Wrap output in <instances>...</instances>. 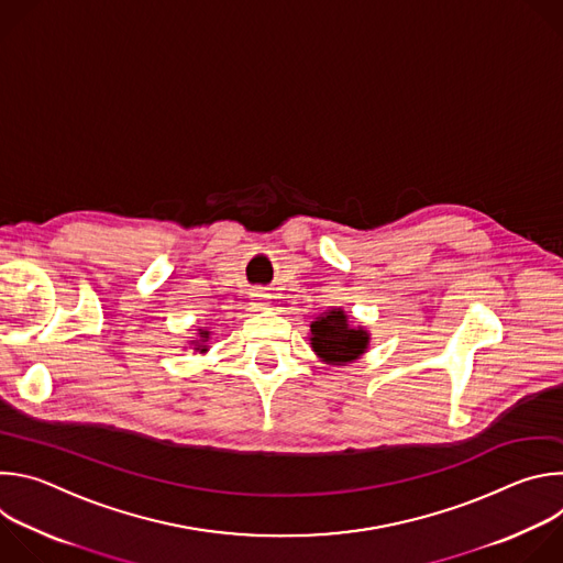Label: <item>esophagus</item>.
I'll return each mask as SVG.
<instances>
[{"label":"esophagus","instance_id":"obj_1","mask_svg":"<svg viewBox=\"0 0 563 563\" xmlns=\"http://www.w3.org/2000/svg\"><path fill=\"white\" fill-rule=\"evenodd\" d=\"M252 300H254V307H256V309H269V305H272V296H269L267 291H256V294H252Z\"/></svg>","mask_w":563,"mask_h":563}]
</instances>
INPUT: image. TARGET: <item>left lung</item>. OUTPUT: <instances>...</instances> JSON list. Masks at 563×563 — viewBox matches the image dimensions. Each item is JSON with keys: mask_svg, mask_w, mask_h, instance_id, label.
<instances>
[{"mask_svg": "<svg viewBox=\"0 0 563 563\" xmlns=\"http://www.w3.org/2000/svg\"><path fill=\"white\" fill-rule=\"evenodd\" d=\"M309 347L320 363L343 367L356 363L369 350V332L354 325L343 307H330L311 320Z\"/></svg>", "mask_w": 563, "mask_h": 563, "instance_id": "obj_1", "label": "left lung"}]
</instances>
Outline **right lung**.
Instances as JSON below:
<instances>
[{
    "mask_svg": "<svg viewBox=\"0 0 563 563\" xmlns=\"http://www.w3.org/2000/svg\"><path fill=\"white\" fill-rule=\"evenodd\" d=\"M196 339L189 341V347L196 352V354H207L209 352V339H211V330L209 328H198L196 330Z\"/></svg>",
    "mask_w": 563,
    "mask_h": 563,
    "instance_id": "1",
    "label": "right lung"
}]
</instances>
